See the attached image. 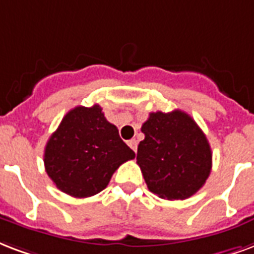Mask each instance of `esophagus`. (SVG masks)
<instances>
[{
	"instance_id": "esophagus-1",
	"label": "esophagus",
	"mask_w": 254,
	"mask_h": 254,
	"mask_svg": "<svg viewBox=\"0 0 254 254\" xmlns=\"http://www.w3.org/2000/svg\"><path fill=\"white\" fill-rule=\"evenodd\" d=\"M127 145L130 146L133 152H135V150H137V140H135V138H131V140L127 141Z\"/></svg>"
}]
</instances>
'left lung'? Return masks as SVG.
<instances>
[{"mask_svg":"<svg viewBox=\"0 0 254 254\" xmlns=\"http://www.w3.org/2000/svg\"><path fill=\"white\" fill-rule=\"evenodd\" d=\"M141 130L137 164L148 189L166 200H185L205 184L212 170L206 135L181 110L149 114Z\"/></svg>","mask_w":254,"mask_h":254,"instance_id":"1","label":"left lung"}]
</instances>
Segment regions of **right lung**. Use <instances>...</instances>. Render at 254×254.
Instances as JSON below:
<instances>
[{"mask_svg": "<svg viewBox=\"0 0 254 254\" xmlns=\"http://www.w3.org/2000/svg\"><path fill=\"white\" fill-rule=\"evenodd\" d=\"M134 157L96 104L67 112L46 144L44 164L60 190L85 198L104 190L119 166Z\"/></svg>", "mask_w": 254, "mask_h": 254, "instance_id": "1", "label": "right lung"}]
</instances>
